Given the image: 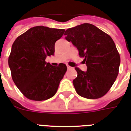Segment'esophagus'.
I'll use <instances>...</instances> for the list:
<instances>
[{
	"mask_svg": "<svg viewBox=\"0 0 131 131\" xmlns=\"http://www.w3.org/2000/svg\"><path fill=\"white\" fill-rule=\"evenodd\" d=\"M67 69H72V67H70V66L67 65Z\"/></svg>",
	"mask_w": 131,
	"mask_h": 131,
	"instance_id": "1",
	"label": "esophagus"
}]
</instances>
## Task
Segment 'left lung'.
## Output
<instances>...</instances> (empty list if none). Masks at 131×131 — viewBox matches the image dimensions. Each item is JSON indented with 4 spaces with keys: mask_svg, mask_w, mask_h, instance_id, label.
Masks as SVG:
<instances>
[{
    "mask_svg": "<svg viewBox=\"0 0 131 131\" xmlns=\"http://www.w3.org/2000/svg\"><path fill=\"white\" fill-rule=\"evenodd\" d=\"M65 39L75 46L86 71L78 67L73 84L78 95L89 99L103 96L110 90L119 73L120 56L111 37L97 27L83 24L64 32Z\"/></svg>",
    "mask_w": 131,
    "mask_h": 131,
    "instance_id": "obj_1",
    "label": "left lung"
}]
</instances>
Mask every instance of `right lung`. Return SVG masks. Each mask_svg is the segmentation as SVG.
I'll return each instance as SVG.
<instances>
[{
  "instance_id": "1",
  "label": "right lung",
  "mask_w": 131,
  "mask_h": 131,
  "mask_svg": "<svg viewBox=\"0 0 131 131\" xmlns=\"http://www.w3.org/2000/svg\"><path fill=\"white\" fill-rule=\"evenodd\" d=\"M64 31L35 26L19 36L12 44L8 59L12 78L26 98L44 101L57 92L67 66L60 63L53 67L45 60L54 55L55 43Z\"/></svg>"
}]
</instances>
